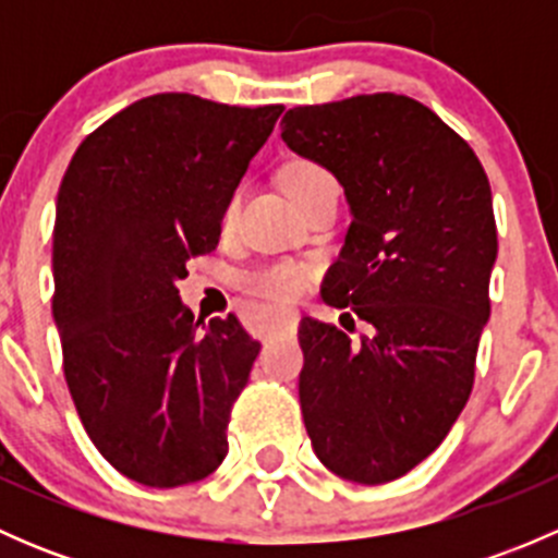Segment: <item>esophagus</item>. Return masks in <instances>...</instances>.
<instances>
[{
	"instance_id": "34e87169",
	"label": "esophagus",
	"mask_w": 558,
	"mask_h": 558,
	"mask_svg": "<svg viewBox=\"0 0 558 558\" xmlns=\"http://www.w3.org/2000/svg\"><path fill=\"white\" fill-rule=\"evenodd\" d=\"M296 331V315L286 313L280 315V318L272 320V326H269V335H294Z\"/></svg>"
}]
</instances>
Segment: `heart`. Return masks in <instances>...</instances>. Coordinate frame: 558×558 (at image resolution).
Here are the masks:
<instances>
[{
	"instance_id": "obj_1",
	"label": "heart",
	"mask_w": 558,
	"mask_h": 558,
	"mask_svg": "<svg viewBox=\"0 0 558 558\" xmlns=\"http://www.w3.org/2000/svg\"><path fill=\"white\" fill-rule=\"evenodd\" d=\"M331 183H335L331 174L320 165H315V161H291L283 172V185L296 205H300L305 196H311L318 189H324V185H331ZM238 202H240L238 196H232V199L227 202V207H223L221 213V229H229L234 223V216H238ZM247 283H251V289L258 291L262 296H269V300L275 302H286V300H294V296H300L302 291H305L307 275L305 269L296 267V264H275V267L253 272L251 278H247Z\"/></svg>"
}]
</instances>
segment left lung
<instances>
[{
    "label": "left lung",
    "instance_id": "1",
    "mask_svg": "<svg viewBox=\"0 0 558 558\" xmlns=\"http://www.w3.org/2000/svg\"><path fill=\"white\" fill-rule=\"evenodd\" d=\"M280 129L345 191L351 227L320 294L369 324L351 345L302 318V418L320 464L375 486L421 464L470 399L497 262L492 185L451 126L399 94L294 107Z\"/></svg>",
    "mask_w": 558,
    "mask_h": 558
}]
</instances>
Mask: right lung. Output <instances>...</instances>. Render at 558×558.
<instances>
[{
  "mask_svg": "<svg viewBox=\"0 0 558 558\" xmlns=\"http://www.w3.org/2000/svg\"><path fill=\"white\" fill-rule=\"evenodd\" d=\"M280 112L145 97L88 134L61 180L53 320L64 378L99 453L143 486H189L229 451V413L262 345L234 315L194 320L178 280L216 251L223 207Z\"/></svg>",
  "mask_w": 558,
  "mask_h": 558,
  "instance_id": "obj_1",
  "label": "right lung"
}]
</instances>
